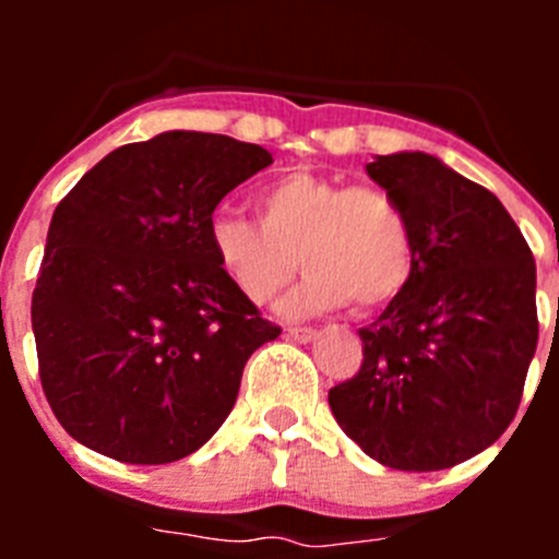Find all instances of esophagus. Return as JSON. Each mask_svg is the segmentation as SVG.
<instances>
[{"instance_id":"34e87169","label":"esophagus","mask_w":559,"mask_h":559,"mask_svg":"<svg viewBox=\"0 0 559 559\" xmlns=\"http://www.w3.org/2000/svg\"><path fill=\"white\" fill-rule=\"evenodd\" d=\"M285 335H288L290 341H299V344H308V341L316 335V330H313V328H288V330H285Z\"/></svg>"}]
</instances>
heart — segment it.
I'll return each instance as SVG.
<instances>
[{
	"label": "heart",
	"mask_w": 559,
	"mask_h": 559,
	"mask_svg": "<svg viewBox=\"0 0 559 559\" xmlns=\"http://www.w3.org/2000/svg\"><path fill=\"white\" fill-rule=\"evenodd\" d=\"M257 221L212 212L206 240L235 290L269 305L308 271L294 310L353 305L360 313L386 308L408 288L417 235L394 192L347 187L310 170H290L254 192Z\"/></svg>",
	"instance_id": "1"
}]
</instances>
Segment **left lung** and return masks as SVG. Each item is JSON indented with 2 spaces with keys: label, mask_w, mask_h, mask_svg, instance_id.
Returning <instances> with one entry per match:
<instances>
[{
  "label": "left lung",
  "mask_w": 559,
  "mask_h": 559,
  "mask_svg": "<svg viewBox=\"0 0 559 559\" xmlns=\"http://www.w3.org/2000/svg\"><path fill=\"white\" fill-rule=\"evenodd\" d=\"M367 173L412 215V283L360 328L364 360L330 389L338 426L397 471H445L515 419L537 347L535 257L501 201L428 153Z\"/></svg>",
  "instance_id": "left-lung-1"
}]
</instances>
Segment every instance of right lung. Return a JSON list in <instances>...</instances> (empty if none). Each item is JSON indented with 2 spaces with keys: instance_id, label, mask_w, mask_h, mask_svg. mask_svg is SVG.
<instances>
[{
  "instance_id": "obj_1",
  "label": "right lung",
  "mask_w": 559,
  "mask_h": 559,
  "mask_svg": "<svg viewBox=\"0 0 559 559\" xmlns=\"http://www.w3.org/2000/svg\"><path fill=\"white\" fill-rule=\"evenodd\" d=\"M224 133L111 151L52 212L33 333L47 403L81 445L167 464L224 426L246 360L283 330L218 269L206 221L271 165Z\"/></svg>"
}]
</instances>
